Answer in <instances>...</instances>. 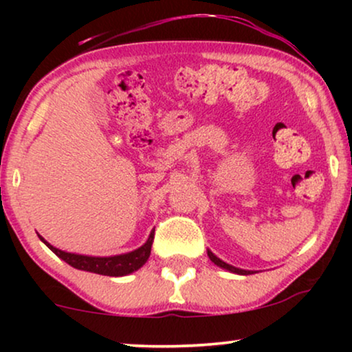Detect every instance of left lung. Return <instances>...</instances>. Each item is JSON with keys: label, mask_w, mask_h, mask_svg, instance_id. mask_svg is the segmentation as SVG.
Returning a JSON list of instances; mask_svg holds the SVG:
<instances>
[{"label": "left lung", "mask_w": 352, "mask_h": 352, "mask_svg": "<svg viewBox=\"0 0 352 352\" xmlns=\"http://www.w3.org/2000/svg\"><path fill=\"white\" fill-rule=\"evenodd\" d=\"M208 256H210V259L211 261H213L216 266H219V267H223V269H228V271H230V272H235V274H242V276H248V274H252V271H243V269H237V267H234V266H230V264H228V263H224V261H221L219 258H216L213 253L211 252H208Z\"/></svg>", "instance_id": "obj_1"}]
</instances>
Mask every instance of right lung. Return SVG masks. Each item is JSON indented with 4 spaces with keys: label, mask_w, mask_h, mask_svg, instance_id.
I'll return each mask as SVG.
<instances>
[{
    "label": "right lung",
    "mask_w": 352,
    "mask_h": 352,
    "mask_svg": "<svg viewBox=\"0 0 352 352\" xmlns=\"http://www.w3.org/2000/svg\"><path fill=\"white\" fill-rule=\"evenodd\" d=\"M153 234L155 230H152L148 235V240L142 245L141 248L134 250L131 253L126 254H118V256H109V258H96V256H83V254H75V253H67L62 250H57L45 242V239L40 237L52 252H54L60 259H64L67 264H70L72 267L81 269V271H88L94 274H100V276H110V277H122L126 274H131L138 271L139 267L144 266L146 261L151 256V248L153 242Z\"/></svg>",
    "instance_id": "1"
}]
</instances>
